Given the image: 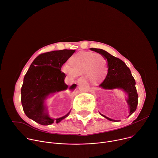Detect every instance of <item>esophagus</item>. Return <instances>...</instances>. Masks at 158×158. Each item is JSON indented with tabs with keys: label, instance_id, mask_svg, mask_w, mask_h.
<instances>
[{
	"label": "esophagus",
	"instance_id": "obj_1",
	"mask_svg": "<svg viewBox=\"0 0 158 158\" xmlns=\"http://www.w3.org/2000/svg\"><path fill=\"white\" fill-rule=\"evenodd\" d=\"M85 77H80L78 79H77V82L78 83H79L80 82H81L82 81H83V80H85Z\"/></svg>",
	"mask_w": 158,
	"mask_h": 158
}]
</instances>
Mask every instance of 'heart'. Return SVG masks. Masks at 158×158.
<instances>
[{
	"label": "heart",
	"mask_w": 158,
	"mask_h": 158,
	"mask_svg": "<svg viewBox=\"0 0 158 158\" xmlns=\"http://www.w3.org/2000/svg\"><path fill=\"white\" fill-rule=\"evenodd\" d=\"M69 65L62 67V72L70 77L85 73L92 82H98L107 75L108 66L107 59L103 55L91 52H79L71 56Z\"/></svg>",
	"instance_id": "1"
}]
</instances>
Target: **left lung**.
Instances as JSON below:
<instances>
[{
    "label": "left lung",
    "mask_w": 158,
    "mask_h": 158,
    "mask_svg": "<svg viewBox=\"0 0 158 158\" xmlns=\"http://www.w3.org/2000/svg\"><path fill=\"white\" fill-rule=\"evenodd\" d=\"M90 49L101 54L107 61V75L99 86L107 89L118 88L124 91L128 97L127 101L130 107V116L136 109L139 98L135 87V80L131 75L130 69L123 61L111 55L106 51L97 48H90ZM101 115L109 121H118L105 116L103 114Z\"/></svg>",
    "instance_id": "1"
}]
</instances>
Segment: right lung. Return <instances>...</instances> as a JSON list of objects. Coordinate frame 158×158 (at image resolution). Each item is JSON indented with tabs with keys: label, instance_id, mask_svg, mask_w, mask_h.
I'll return each instance as SVG.
<instances>
[{
	"label": "right lung",
	"instance_id": "obj_1",
	"mask_svg": "<svg viewBox=\"0 0 158 158\" xmlns=\"http://www.w3.org/2000/svg\"><path fill=\"white\" fill-rule=\"evenodd\" d=\"M76 51L63 49L44 52L39 55L30 65L24 77L21 89L22 104L27 116L42 125L58 123L67 118L54 120L46 112L44 100L50 94L65 90L68 86L64 82L65 74L61 71L62 65ZM76 87L73 84L70 89Z\"/></svg>",
	"mask_w": 158,
	"mask_h": 158
}]
</instances>
